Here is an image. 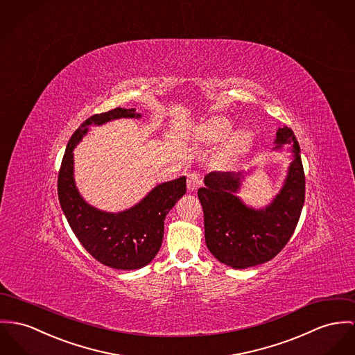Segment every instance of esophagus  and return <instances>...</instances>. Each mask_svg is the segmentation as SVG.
Wrapping results in <instances>:
<instances>
[{
	"label": "esophagus",
	"mask_w": 355,
	"mask_h": 355,
	"mask_svg": "<svg viewBox=\"0 0 355 355\" xmlns=\"http://www.w3.org/2000/svg\"><path fill=\"white\" fill-rule=\"evenodd\" d=\"M201 184H202V175H201L200 173H196V171L189 173V175H188V182H187L189 191H196Z\"/></svg>",
	"instance_id": "1"
}]
</instances>
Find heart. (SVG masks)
Here are the masks:
<instances>
[{
	"instance_id": "heart-1",
	"label": "heart",
	"mask_w": 355,
	"mask_h": 355,
	"mask_svg": "<svg viewBox=\"0 0 355 355\" xmlns=\"http://www.w3.org/2000/svg\"><path fill=\"white\" fill-rule=\"evenodd\" d=\"M231 130H232L231 120H228L225 117H214V119H209L208 121H205L200 127L198 134H200V139L204 143L215 144V143L223 141L225 137L230 135ZM251 141H252L251 132L247 130H238V131L232 132L223 144L221 157L227 161H235V159L241 158L248 151Z\"/></svg>"
}]
</instances>
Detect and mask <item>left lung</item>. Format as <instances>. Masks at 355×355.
<instances>
[{"label":"left lung","mask_w":355,"mask_h":355,"mask_svg":"<svg viewBox=\"0 0 355 355\" xmlns=\"http://www.w3.org/2000/svg\"><path fill=\"white\" fill-rule=\"evenodd\" d=\"M274 150L291 146L293 161L273 201L261 209L247 207L235 196L245 178L242 173L212 171L197 194L204 211L205 242L221 263L245 269L265 263L286 245L300 218L305 197V175L300 146L293 131L278 128Z\"/></svg>","instance_id":"8db88e82"}]
</instances>
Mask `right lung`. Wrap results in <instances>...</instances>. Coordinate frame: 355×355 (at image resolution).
Masks as SVG:
<instances>
[{"label":"right lung","mask_w":355,"mask_h":355,"mask_svg":"<svg viewBox=\"0 0 355 355\" xmlns=\"http://www.w3.org/2000/svg\"><path fill=\"white\" fill-rule=\"evenodd\" d=\"M139 119L135 110H114L94 114L83 121L70 137L58 175V196L62 211L85 250L105 266L135 270L148 265L164 239V218L187 193V178L157 185L137 205L119 214L100 211L82 198L74 181L73 150L89 131L116 119Z\"/></svg>","instance_id":"right-lung-1"}]
</instances>
